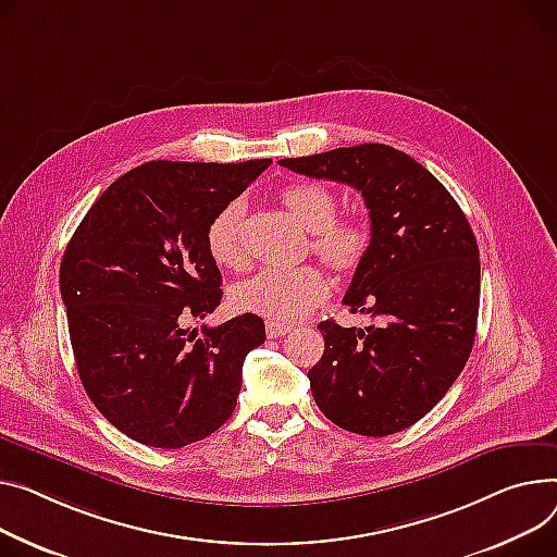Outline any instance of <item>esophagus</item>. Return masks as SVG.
<instances>
[{"label": "esophagus", "instance_id": "esophagus-1", "mask_svg": "<svg viewBox=\"0 0 557 557\" xmlns=\"http://www.w3.org/2000/svg\"><path fill=\"white\" fill-rule=\"evenodd\" d=\"M290 329H293V324L273 322V320H269V322H267V333H269V338H282V336H286V333H290Z\"/></svg>", "mask_w": 557, "mask_h": 557}]
</instances>
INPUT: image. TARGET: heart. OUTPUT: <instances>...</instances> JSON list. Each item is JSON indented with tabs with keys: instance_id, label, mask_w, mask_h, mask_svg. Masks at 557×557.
<instances>
[{
	"instance_id": "obj_1",
	"label": "heart",
	"mask_w": 557,
	"mask_h": 557,
	"mask_svg": "<svg viewBox=\"0 0 557 557\" xmlns=\"http://www.w3.org/2000/svg\"><path fill=\"white\" fill-rule=\"evenodd\" d=\"M282 203L293 219L311 233V250L336 271L356 269L372 244V231L360 216L338 219V197L322 183H290L282 190ZM246 206L228 201L206 228V246L219 267H239L244 259L242 228ZM329 284L320 269H262L231 288L235 311L255 313L273 322H293L326 300Z\"/></svg>"
}]
</instances>
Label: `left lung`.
Returning a JSON list of instances; mask_svg holds the SVG:
<instances>
[{
	"label": "left lung",
	"mask_w": 557,
	"mask_h": 557,
	"mask_svg": "<svg viewBox=\"0 0 557 557\" xmlns=\"http://www.w3.org/2000/svg\"><path fill=\"white\" fill-rule=\"evenodd\" d=\"M364 199L372 244L343 302L376 324H318L324 354L309 369L322 414L362 436L414 425L443 398L472 351L479 246L453 195L421 163L383 143L282 159Z\"/></svg>",
	"instance_id": "left-lung-1"
}]
</instances>
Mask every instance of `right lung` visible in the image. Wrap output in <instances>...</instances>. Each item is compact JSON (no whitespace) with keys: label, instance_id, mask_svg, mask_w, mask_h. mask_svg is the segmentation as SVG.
Masks as SVG:
<instances>
[{"label":"right lung","instance_id":"obj_1","mask_svg":"<svg viewBox=\"0 0 557 557\" xmlns=\"http://www.w3.org/2000/svg\"><path fill=\"white\" fill-rule=\"evenodd\" d=\"M269 165L143 163L109 185L66 244L60 293L83 387L145 446H190L235 410L244 358L267 338L262 318L203 326L201 338L183 324L224 295L210 219Z\"/></svg>","mask_w":557,"mask_h":557}]
</instances>
